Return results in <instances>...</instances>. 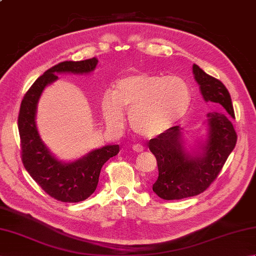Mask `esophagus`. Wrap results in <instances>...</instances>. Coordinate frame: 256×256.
Masks as SVG:
<instances>
[{
	"label": "esophagus",
	"instance_id": "obj_1",
	"mask_svg": "<svg viewBox=\"0 0 256 256\" xmlns=\"http://www.w3.org/2000/svg\"><path fill=\"white\" fill-rule=\"evenodd\" d=\"M132 148H133L134 152H136V153H140V152L144 150L143 145H140V144H134V145L132 146Z\"/></svg>",
	"mask_w": 256,
	"mask_h": 256
}]
</instances>
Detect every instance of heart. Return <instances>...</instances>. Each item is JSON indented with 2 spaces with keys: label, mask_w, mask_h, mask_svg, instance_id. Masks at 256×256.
<instances>
[{
  "label": "heart",
  "mask_w": 256,
  "mask_h": 256,
  "mask_svg": "<svg viewBox=\"0 0 256 256\" xmlns=\"http://www.w3.org/2000/svg\"><path fill=\"white\" fill-rule=\"evenodd\" d=\"M192 91L176 74L135 72L118 80L113 94L102 98L101 112L106 124L121 125L123 111L128 112L133 131L146 138L160 136L186 116Z\"/></svg>",
  "instance_id": "heart-1"
}]
</instances>
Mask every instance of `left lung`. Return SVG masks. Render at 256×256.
<instances>
[{
  "mask_svg": "<svg viewBox=\"0 0 256 256\" xmlns=\"http://www.w3.org/2000/svg\"><path fill=\"white\" fill-rule=\"evenodd\" d=\"M194 78L206 102L221 108L206 114L209 134L200 156L184 153L182 128L174 126L165 134L152 138L150 150L156 157L158 178L153 192L165 200H179L204 192L218 177L228 157L236 148L238 135L230 118H234L231 96L219 79L206 74L197 64L192 66Z\"/></svg>",
  "mask_w": 256,
  "mask_h": 256,
  "instance_id": "obj_1",
  "label": "left lung"
}]
</instances>
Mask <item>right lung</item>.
Segmentation results:
<instances>
[{
    "label": "right lung",
    "mask_w": 256,
    "mask_h": 256,
    "mask_svg": "<svg viewBox=\"0 0 256 256\" xmlns=\"http://www.w3.org/2000/svg\"><path fill=\"white\" fill-rule=\"evenodd\" d=\"M98 64L96 57L80 62H62L50 68L27 90L20 103L18 124L20 157L25 170L52 198L62 202H79L94 192L102 166L118 153V145L92 150L68 164L58 162L38 135L35 114L40 96L47 84L58 79L56 74H88Z\"/></svg>",
    "instance_id": "right-lung-1"
}]
</instances>
